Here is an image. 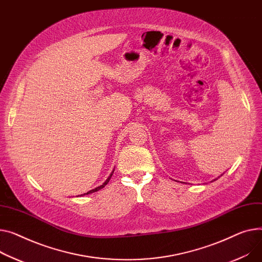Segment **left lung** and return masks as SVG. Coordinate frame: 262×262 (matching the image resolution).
Returning <instances> with one entry per match:
<instances>
[{
  "label": "left lung",
  "mask_w": 262,
  "mask_h": 262,
  "mask_svg": "<svg viewBox=\"0 0 262 262\" xmlns=\"http://www.w3.org/2000/svg\"><path fill=\"white\" fill-rule=\"evenodd\" d=\"M221 176H222V175H221ZM218 178H219V177H218ZM218 178H217V179H218ZM217 179H214L213 181H215V180H217ZM213 181H212V182H213ZM182 183H184V182H182Z\"/></svg>",
  "instance_id": "left-lung-1"
}]
</instances>
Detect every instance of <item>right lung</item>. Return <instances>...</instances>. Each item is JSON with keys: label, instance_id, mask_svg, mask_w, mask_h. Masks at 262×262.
Returning a JSON list of instances; mask_svg holds the SVG:
<instances>
[{"label": "right lung", "instance_id": "right-lung-1", "mask_svg": "<svg viewBox=\"0 0 262 262\" xmlns=\"http://www.w3.org/2000/svg\"><path fill=\"white\" fill-rule=\"evenodd\" d=\"M115 170V169H114ZM114 170L112 171V173L110 175V177L105 180V182H104L102 185H100V186H98V187H96V188H94V189H92V190H90V191H87V193H85V194H83V195H89V194H92V193H95V191H98L99 189H101V188H103L104 186H105L108 182H110V180H111V178H112V176H113V173H114ZM83 195H81V196H83Z\"/></svg>", "mask_w": 262, "mask_h": 262}]
</instances>
